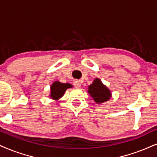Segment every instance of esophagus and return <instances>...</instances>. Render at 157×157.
<instances>
[{"mask_svg": "<svg viewBox=\"0 0 157 157\" xmlns=\"http://www.w3.org/2000/svg\"><path fill=\"white\" fill-rule=\"evenodd\" d=\"M73 85L75 88H80L82 86V83L78 80H74L73 81Z\"/></svg>", "mask_w": 157, "mask_h": 157, "instance_id": "1", "label": "esophagus"}]
</instances>
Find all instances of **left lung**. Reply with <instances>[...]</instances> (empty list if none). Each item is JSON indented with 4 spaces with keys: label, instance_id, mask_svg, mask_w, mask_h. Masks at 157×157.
<instances>
[{
    "label": "left lung",
    "instance_id": "left-lung-1",
    "mask_svg": "<svg viewBox=\"0 0 157 157\" xmlns=\"http://www.w3.org/2000/svg\"><path fill=\"white\" fill-rule=\"evenodd\" d=\"M88 93L98 104L104 103L112 97L111 90L105 84H102L100 78H94L92 84L88 86Z\"/></svg>",
    "mask_w": 157,
    "mask_h": 157
}]
</instances>
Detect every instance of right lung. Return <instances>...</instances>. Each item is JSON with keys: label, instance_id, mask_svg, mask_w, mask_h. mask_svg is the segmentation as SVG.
<instances>
[{"label": "right lung", "instance_id": "obj_1", "mask_svg": "<svg viewBox=\"0 0 157 157\" xmlns=\"http://www.w3.org/2000/svg\"><path fill=\"white\" fill-rule=\"evenodd\" d=\"M72 87L73 85L69 83H61L55 81L50 86L49 98L55 100H58L64 95L67 89Z\"/></svg>", "mask_w": 157, "mask_h": 157}]
</instances>
